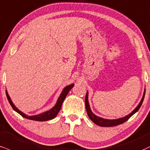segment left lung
<instances>
[{
    "mask_svg": "<svg viewBox=\"0 0 150 150\" xmlns=\"http://www.w3.org/2000/svg\"><path fill=\"white\" fill-rule=\"evenodd\" d=\"M145 91H144L143 96L140 100V103L138 104V105L135 108L134 110H133L130 113L129 115H127L124 117H122V118L117 119V120H105V119L101 118V117H99L96 115H95L93 113L91 112V108H90L89 101H88V92H86V97H85V105H86V113H87L88 116H89V119L91 120L93 123L96 124V125L100 126V127H115V126L120 125L121 124H123L126 121H127L133 115H134L136 112L140 109V108L141 107L142 102H143L144 98H145Z\"/></svg>",
    "mask_w": 150,
    "mask_h": 150,
    "instance_id": "8db88e82",
    "label": "left lung"
}]
</instances>
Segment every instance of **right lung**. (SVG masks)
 <instances>
[{
    "mask_svg": "<svg viewBox=\"0 0 150 150\" xmlns=\"http://www.w3.org/2000/svg\"><path fill=\"white\" fill-rule=\"evenodd\" d=\"M73 86H74V84H72L67 86H66V87L63 89V91L61 93L60 96H59V98H58L57 103H56L55 105L54 106L52 109H50V110H48L47 112H43V113H41V114H39L37 115H33V116H28V115H26V114H24V113H23L22 112H21L19 109H17V108L15 107V105L13 104V103H12L11 99H10V96H9L7 90L5 91H6V96H7V98H8V101H9V103H10V104L11 105L12 108H13V110L14 111H16L17 112L19 113V114L21 115L23 117H24V118H26V119H28V120H34V121H38V122H44V121L50 120H52V119L55 118L58 113H59V112L60 111L61 105H62V103H63V102H64V99L66 98V96L68 95L69 91L73 87Z\"/></svg>",
    "mask_w": 150,
    "mask_h": 150,
    "instance_id": "add662e5",
    "label": "right lung"
}]
</instances>
